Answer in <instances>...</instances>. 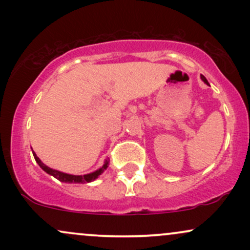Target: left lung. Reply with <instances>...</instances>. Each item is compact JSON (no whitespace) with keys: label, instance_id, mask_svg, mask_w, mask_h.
<instances>
[{"label":"left lung","instance_id":"8db88e82","mask_svg":"<svg viewBox=\"0 0 250 250\" xmlns=\"http://www.w3.org/2000/svg\"><path fill=\"white\" fill-rule=\"evenodd\" d=\"M201 80H202V81H203V82H205V83H206V84H208V85H209V83H208V81H207V79H206V77H205V76H203V75H201Z\"/></svg>","mask_w":250,"mask_h":250}]
</instances>
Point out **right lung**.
<instances>
[{
    "label": "right lung",
    "mask_w": 250,
    "mask_h": 250,
    "mask_svg": "<svg viewBox=\"0 0 250 250\" xmlns=\"http://www.w3.org/2000/svg\"><path fill=\"white\" fill-rule=\"evenodd\" d=\"M33 155H34V157H35V161L37 162V165H39L40 167H41L43 170L45 171V173L51 175V176H54L55 179L61 181V182H64V183H89V182H93V181H95L97 177H99L100 175H101L103 171H104L105 169L108 168V166H109V160H104V163H103L102 167L99 168L95 171H93V173H89V174H85V175H71V174H67V173H62V171L56 170V169L48 167V166H45L44 163H43L41 160L37 157V155L34 153V151H33Z\"/></svg>",
    "instance_id": "add662e5"
}]
</instances>
